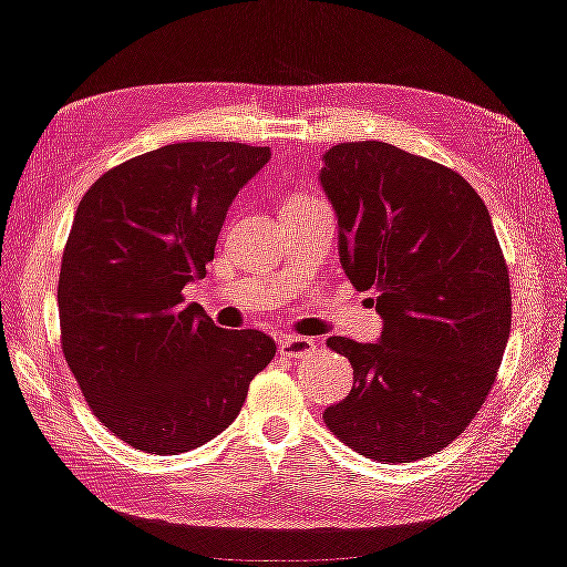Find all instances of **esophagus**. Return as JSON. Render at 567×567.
<instances>
[{
	"label": "esophagus",
	"instance_id": "obj_1",
	"mask_svg": "<svg viewBox=\"0 0 567 567\" xmlns=\"http://www.w3.org/2000/svg\"><path fill=\"white\" fill-rule=\"evenodd\" d=\"M280 353L290 359H308L316 353V341H312V338H302V336H282Z\"/></svg>",
	"mask_w": 567,
	"mask_h": 567
}]
</instances>
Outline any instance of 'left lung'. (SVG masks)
Instances as JSON below:
<instances>
[{
  "label": "left lung",
  "instance_id": "1",
  "mask_svg": "<svg viewBox=\"0 0 567 567\" xmlns=\"http://www.w3.org/2000/svg\"><path fill=\"white\" fill-rule=\"evenodd\" d=\"M320 183L341 229V265L377 292L379 343L331 336L353 390L323 412L331 433L386 463L453 443L492 392L512 331L509 267L466 177L390 142H341Z\"/></svg>",
  "mask_w": 567,
  "mask_h": 567
}]
</instances>
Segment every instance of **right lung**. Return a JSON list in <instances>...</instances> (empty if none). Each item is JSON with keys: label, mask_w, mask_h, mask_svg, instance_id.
Listing matches in <instances>:
<instances>
[{"label": "right lung", "mask_w": 567, "mask_h": 567, "mask_svg": "<svg viewBox=\"0 0 567 567\" xmlns=\"http://www.w3.org/2000/svg\"><path fill=\"white\" fill-rule=\"evenodd\" d=\"M267 159L241 142H177L106 171L75 208L58 277L63 357L99 422L137 451L208 443L275 359L267 333L218 328L183 295Z\"/></svg>", "instance_id": "obj_1"}]
</instances>
